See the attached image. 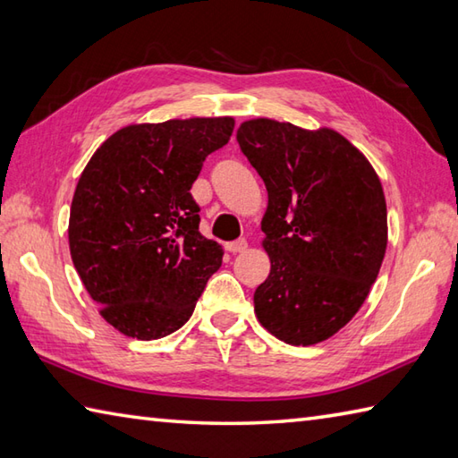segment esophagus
<instances>
[{
    "label": "esophagus",
    "instance_id": "obj_1",
    "mask_svg": "<svg viewBox=\"0 0 458 458\" xmlns=\"http://www.w3.org/2000/svg\"><path fill=\"white\" fill-rule=\"evenodd\" d=\"M225 247H227L229 253H242V250L247 249V239H235V241L227 242Z\"/></svg>",
    "mask_w": 458,
    "mask_h": 458
}]
</instances>
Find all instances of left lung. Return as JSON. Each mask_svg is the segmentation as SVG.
Wrapping results in <instances>:
<instances>
[{
    "mask_svg": "<svg viewBox=\"0 0 458 458\" xmlns=\"http://www.w3.org/2000/svg\"><path fill=\"white\" fill-rule=\"evenodd\" d=\"M237 142L268 191L260 229L270 275L255 291L257 318L293 346L328 340L356 316L386 255L379 177L330 128L257 118Z\"/></svg>",
    "mask_w": 458,
    "mask_h": 458,
    "instance_id": "1",
    "label": "left lung"
}]
</instances>
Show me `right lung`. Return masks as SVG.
<instances>
[{
	"label": "right lung",
	"mask_w": 458,
	"mask_h": 458,
	"mask_svg": "<svg viewBox=\"0 0 458 458\" xmlns=\"http://www.w3.org/2000/svg\"><path fill=\"white\" fill-rule=\"evenodd\" d=\"M235 120L134 124L90 157L72 195L69 247L100 314L130 338L157 340L193 314L223 249L199 233L191 185Z\"/></svg>",
	"instance_id": "add662e5"
}]
</instances>
